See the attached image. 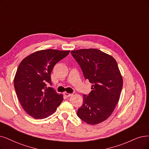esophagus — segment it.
Returning a JSON list of instances; mask_svg holds the SVG:
<instances>
[{
    "instance_id": "1",
    "label": "esophagus",
    "mask_w": 149,
    "mask_h": 149,
    "mask_svg": "<svg viewBox=\"0 0 149 149\" xmlns=\"http://www.w3.org/2000/svg\"><path fill=\"white\" fill-rule=\"evenodd\" d=\"M73 94L72 93H67V92H65L64 93V95L66 97H71V95H72Z\"/></svg>"
}]
</instances>
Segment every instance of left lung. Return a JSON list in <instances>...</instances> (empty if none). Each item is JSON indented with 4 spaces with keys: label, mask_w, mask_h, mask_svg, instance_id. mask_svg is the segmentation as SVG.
I'll return each mask as SVG.
<instances>
[{
    "label": "left lung",
    "mask_w": 149,
    "mask_h": 149,
    "mask_svg": "<svg viewBox=\"0 0 149 149\" xmlns=\"http://www.w3.org/2000/svg\"><path fill=\"white\" fill-rule=\"evenodd\" d=\"M71 54L92 84L91 92L83 96L77 115L88 124L100 123L111 116L120 98L123 79L117 62L97 49L71 51Z\"/></svg>",
    "instance_id": "left-lung-1"
}]
</instances>
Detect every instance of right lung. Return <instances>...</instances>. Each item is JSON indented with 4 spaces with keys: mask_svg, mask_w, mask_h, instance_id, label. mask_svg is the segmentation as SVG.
Returning a JSON list of instances; mask_svg holds the SVG:
<instances>
[{
    "mask_svg": "<svg viewBox=\"0 0 149 149\" xmlns=\"http://www.w3.org/2000/svg\"><path fill=\"white\" fill-rule=\"evenodd\" d=\"M70 51L46 49L32 53L20 63L14 86L21 106L35 118H45L54 113L63 101V95L53 88L51 79L54 65Z\"/></svg>",
    "mask_w": 149,
    "mask_h": 149,
    "instance_id": "add662e5",
    "label": "right lung"
}]
</instances>
